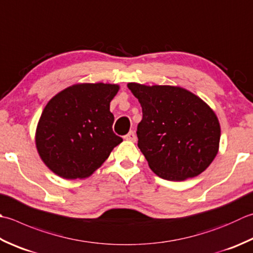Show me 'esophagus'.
Instances as JSON below:
<instances>
[{
  "mask_svg": "<svg viewBox=\"0 0 253 253\" xmlns=\"http://www.w3.org/2000/svg\"><path fill=\"white\" fill-rule=\"evenodd\" d=\"M124 138H125L126 140H129V141H136V133L133 130H130Z\"/></svg>",
  "mask_w": 253,
  "mask_h": 253,
  "instance_id": "34e87169",
  "label": "esophagus"
}]
</instances>
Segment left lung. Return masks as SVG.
Instances as JSON below:
<instances>
[{
    "label": "left lung",
    "mask_w": 253,
    "mask_h": 253,
    "mask_svg": "<svg viewBox=\"0 0 253 253\" xmlns=\"http://www.w3.org/2000/svg\"><path fill=\"white\" fill-rule=\"evenodd\" d=\"M139 101L138 147L158 176L184 181L205 171L218 152L220 126L199 96L179 86L128 83Z\"/></svg>",
    "instance_id": "8db88e82"
}]
</instances>
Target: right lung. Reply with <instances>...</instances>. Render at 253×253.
Listing matches in <instances>:
<instances>
[{
    "label": "right lung",
    "instance_id": "1",
    "mask_svg": "<svg viewBox=\"0 0 253 253\" xmlns=\"http://www.w3.org/2000/svg\"><path fill=\"white\" fill-rule=\"evenodd\" d=\"M118 90L116 84H76L48 102L37 126L36 147L57 175L68 180L90 176L123 141L113 131L110 111Z\"/></svg>",
    "mask_w": 253,
    "mask_h": 253
}]
</instances>
